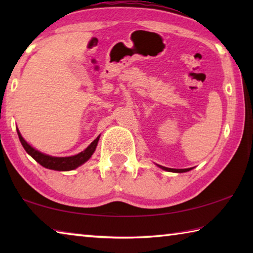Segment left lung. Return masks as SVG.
Segmentation results:
<instances>
[{
  "mask_svg": "<svg viewBox=\"0 0 253 253\" xmlns=\"http://www.w3.org/2000/svg\"><path fill=\"white\" fill-rule=\"evenodd\" d=\"M156 165H157L160 169H162L168 170V172H173V173H185V172H188V170L193 169L192 168H190V169H169V168H164V166L158 165V164H156Z\"/></svg>",
  "mask_w": 253,
  "mask_h": 253,
  "instance_id": "obj_1",
  "label": "left lung"
}]
</instances>
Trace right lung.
<instances>
[{
	"label": "right lung",
	"instance_id": "1",
	"mask_svg": "<svg viewBox=\"0 0 253 253\" xmlns=\"http://www.w3.org/2000/svg\"><path fill=\"white\" fill-rule=\"evenodd\" d=\"M16 131H18L20 142L22 144L25 152H27L29 155L33 158V160H36L40 165H42L45 169L61 170V172L76 169L77 168H79V166L84 164V163L92 156V154L95 153L96 147L98 145V140H99V137H100V135L98 136L97 138L84 149V151L80 152L79 154H77V155L67 156V157H57V156L46 155V154L41 153L38 151V149L33 148L31 145H30L27 140L23 138L18 128H16Z\"/></svg>",
	"mask_w": 253,
	"mask_h": 253
}]
</instances>
